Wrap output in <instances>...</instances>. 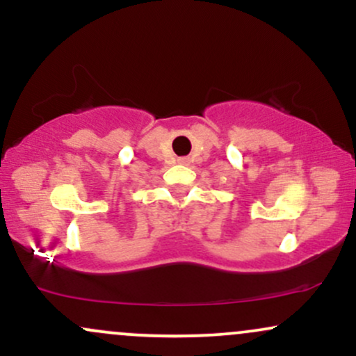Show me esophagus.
<instances>
[{"label": "esophagus", "mask_w": 356, "mask_h": 356, "mask_svg": "<svg viewBox=\"0 0 356 356\" xmlns=\"http://www.w3.org/2000/svg\"><path fill=\"white\" fill-rule=\"evenodd\" d=\"M179 162H182V164H187V159H179Z\"/></svg>", "instance_id": "esophagus-1"}]
</instances>
